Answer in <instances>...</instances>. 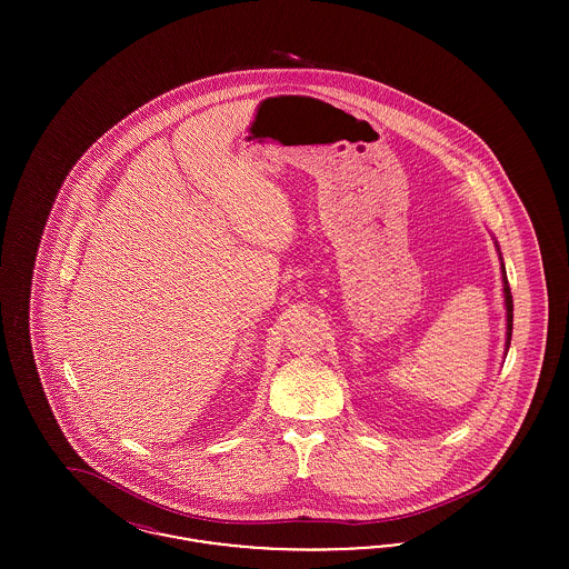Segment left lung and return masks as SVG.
<instances>
[{
    "label": "left lung",
    "mask_w": 569,
    "mask_h": 569,
    "mask_svg": "<svg viewBox=\"0 0 569 569\" xmlns=\"http://www.w3.org/2000/svg\"><path fill=\"white\" fill-rule=\"evenodd\" d=\"M501 272H503V295H506V311H508V346L512 339V318H515V302H512V292H510V283L506 277V267L501 264Z\"/></svg>",
    "instance_id": "left-lung-1"
}]
</instances>
